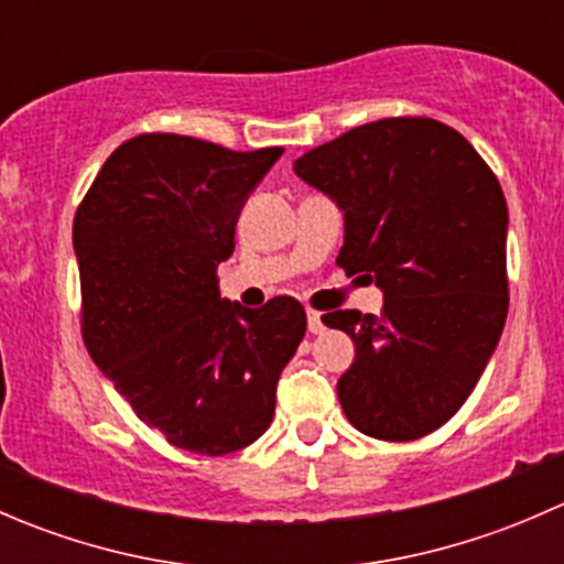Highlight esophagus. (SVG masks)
<instances>
[{"label": "esophagus", "mask_w": 564, "mask_h": 564, "mask_svg": "<svg viewBox=\"0 0 564 564\" xmlns=\"http://www.w3.org/2000/svg\"><path fill=\"white\" fill-rule=\"evenodd\" d=\"M308 329L314 335L324 333V322H322V314H318V311H308Z\"/></svg>", "instance_id": "34e87169"}]
</instances>
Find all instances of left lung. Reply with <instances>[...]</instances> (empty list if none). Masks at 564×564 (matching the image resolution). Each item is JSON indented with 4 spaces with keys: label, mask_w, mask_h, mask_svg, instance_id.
Masks as SVG:
<instances>
[{
    "label": "left lung",
    "mask_w": 564,
    "mask_h": 564,
    "mask_svg": "<svg viewBox=\"0 0 564 564\" xmlns=\"http://www.w3.org/2000/svg\"><path fill=\"white\" fill-rule=\"evenodd\" d=\"M294 174L344 209L338 267L384 292L379 316H322L355 340L340 406L373 440H420L469 398L508 318L499 180L458 130L429 117L351 128L294 161Z\"/></svg>",
    "instance_id": "1"
}]
</instances>
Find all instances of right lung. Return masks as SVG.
Wrapping results in <instances>:
<instances>
[{
  "label": "right lung",
  "mask_w": 564,
  "mask_h": 564,
  "mask_svg": "<svg viewBox=\"0 0 564 564\" xmlns=\"http://www.w3.org/2000/svg\"><path fill=\"white\" fill-rule=\"evenodd\" d=\"M281 155L141 133L108 155L73 218L84 344L182 451L226 456L259 440L305 335L294 297L242 308L218 289L242 204Z\"/></svg>",
  "instance_id": "obj_1"
}]
</instances>
